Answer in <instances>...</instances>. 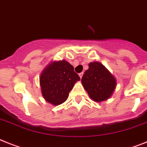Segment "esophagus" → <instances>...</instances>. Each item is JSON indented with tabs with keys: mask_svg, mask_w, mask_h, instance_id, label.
<instances>
[{
	"mask_svg": "<svg viewBox=\"0 0 147 147\" xmlns=\"http://www.w3.org/2000/svg\"><path fill=\"white\" fill-rule=\"evenodd\" d=\"M83 72H81V73H80L79 74V76H80V78H82V76H83Z\"/></svg>",
	"mask_w": 147,
	"mask_h": 147,
	"instance_id": "esophagus-1",
	"label": "esophagus"
}]
</instances>
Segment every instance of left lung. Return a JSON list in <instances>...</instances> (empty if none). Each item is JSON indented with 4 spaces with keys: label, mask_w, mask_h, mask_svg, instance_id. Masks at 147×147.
I'll use <instances>...</instances> for the list:
<instances>
[{
    "label": "left lung",
    "mask_w": 147,
    "mask_h": 147,
    "mask_svg": "<svg viewBox=\"0 0 147 147\" xmlns=\"http://www.w3.org/2000/svg\"><path fill=\"white\" fill-rule=\"evenodd\" d=\"M83 87L96 102L108 99L116 87V79L102 63H90L81 78Z\"/></svg>",
    "instance_id": "8db88e82"
}]
</instances>
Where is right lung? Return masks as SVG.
Listing matches in <instances>:
<instances>
[{
	"label": "right lung",
	"mask_w": 147,
	"mask_h": 147,
	"mask_svg": "<svg viewBox=\"0 0 147 147\" xmlns=\"http://www.w3.org/2000/svg\"><path fill=\"white\" fill-rule=\"evenodd\" d=\"M79 76L67 61L53 62L45 68L39 78L42 94L45 100L54 105H59L68 98Z\"/></svg>",
	"instance_id": "add662e5"
}]
</instances>
